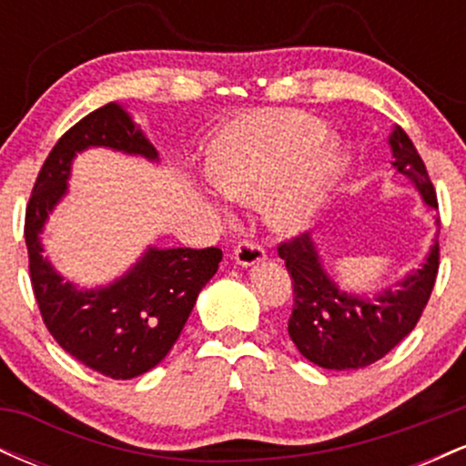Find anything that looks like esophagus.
Wrapping results in <instances>:
<instances>
[{
    "instance_id": "34e87169",
    "label": "esophagus",
    "mask_w": 466,
    "mask_h": 466,
    "mask_svg": "<svg viewBox=\"0 0 466 466\" xmlns=\"http://www.w3.org/2000/svg\"><path fill=\"white\" fill-rule=\"evenodd\" d=\"M265 256V249L260 248L258 243H254V240H240L238 248L234 249V260H237L240 267H254L263 263Z\"/></svg>"
}]
</instances>
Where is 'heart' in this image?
Listing matches in <instances>:
<instances>
[{
  "label": "heart",
  "instance_id": "heart-1",
  "mask_svg": "<svg viewBox=\"0 0 466 466\" xmlns=\"http://www.w3.org/2000/svg\"><path fill=\"white\" fill-rule=\"evenodd\" d=\"M302 111H254L228 122L208 147V177L234 201L269 195L271 217L304 226L337 168V144Z\"/></svg>",
  "mask_w": 466,
  "mask_h": 466
}]
</instances>
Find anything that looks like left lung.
Listing matches in <instances>:
<instances>
[{"label":"left lung","instance_id":"left-lung-1","mask_svg":"<svg viewBox=\"0 0 466 466\" xmlns=\"http://www.w3.org/2000/svg\"><path fill=\"white\" fill-rule=\"evenodd\" d=\"M388 144L399 177L414 186L427 208L438 210L434 186L408 133L394 127ZM278 256L293 282L289 337L296 349L326 370H357L386 357L420 319L438 274V234L419 269L374 293H352L337 285L311 232L282 243Z\"/></svg>","mask_w":466,"mask_h":466}]
</instances>
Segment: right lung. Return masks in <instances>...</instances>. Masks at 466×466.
Masks as SVG:
<instances>
[{"label":"right lung","mask_w":466,"mask_h":466,"mask_svg":"<svg viewBox=\"0 0 466 466\" xmlns=\"http://www.w3.org/2000/svg\"><path fill=\"white\" fill-rule=\"evenodd\" d=\"M87 148L159 162L157 148L120 103L100 106L76 122L55 144L32 188L25 210L30 280L47 330L63 350L105 377L133 379L168 355L223 254L218 248L148 245L109 285L78 287L66 280L44 256L41 234L69 192L74 159Z\"/></svg>","instance_id":"obj_1"}]
</instances>
